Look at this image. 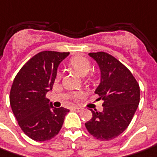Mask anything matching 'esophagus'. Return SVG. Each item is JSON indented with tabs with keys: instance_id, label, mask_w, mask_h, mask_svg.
Returning <instances> with one entry per match:
<instances>
[{
	"instance_id": "obj_1",
	"label": "esophagus",
	"mask_w": 157,
	"mask_h": 157,
	"mask_svg": "<svg viewBox=\"0 0 157 157\" xmlns=\"http://www.w3.org/2000/svg\"><path fill=\"white\" fill-rule=\"evenodd\" d=\"M73 109H74L75 111H76V112H80V111L82 110L80 107H78V106H74V107H73Z\"/></svg>"
}]
</instances>
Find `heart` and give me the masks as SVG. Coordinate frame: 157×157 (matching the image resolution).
<instances>
[{
    "instance_id": "obj_1",
    "label": "heart",
    "mask_w": 157,
    "mask_h": 157,
    "mask_svg": "<svg viewBox=\"0 0 157 157\" xmlns=\"http://www.w3.org/2000/svg\"><path fill=\"white\" fill-rule=\"evenodd\" d=\"M70 66L74 69L76 73H78L81 76H86L91 70V63L89 60L84 56H76L70 61ZM61 77V72L57 71L56 78ZM79 94H75V96H78Z\"/></svg>"
}]
</instances>
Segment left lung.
Returning <instances> with one entry per match:
<instances>
[{
	"label": "left lung",
	"instance_id": "8db88e82",
	"mask_svg": "<svg viewBox=\"0 0 157 157\" xmlns=\"http://www.w3.org/2000/svg\"><path fill=\"white\" fill-rule=\"evenodd\" d=\"M101 70V82L94 93L103 102V111H92L85 126L102 141L113 139L128 127L140 101L139 85L127 68L108 53L88 54Z\"/></svg>",
	"mask_w": 157,
	"mask_h": 157
}]
</instances>
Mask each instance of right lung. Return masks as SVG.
<instances>
[{"label": "right lung", "instance_id": "1", "mask_svg": "<svg viewBox=\"0 0 157 157\" xmlns=\"http://www.w3.org/2000/svg\"><path fill=\"white\" fill-rule=\"evenodd\" d=\"M69 54L39 52L25 63L13 80L9 96L12 111L21 130L35 141H47L57 135L70 112L54 107L45 96L52 89L60 63Z\"/></svg>", "mask_w": 157, "mask_h": 157}]
</instances>
